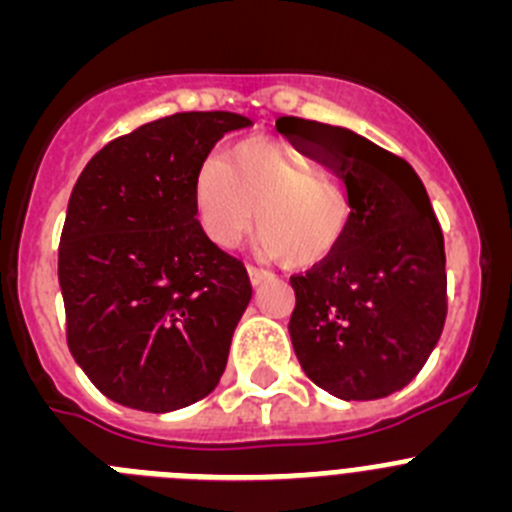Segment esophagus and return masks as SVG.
<instances>
[{"mask_svg": "<svg viewBox=\"0 0 512 512\" xmlns=\"http://www.w3.org/2000/svg\"><path fill=\"white\" fill-rule=\"evenodd\" d=\"M248 279H251L253 287H259V284H264L266 279H271L269 271L259 269V266H248Z\"/></svg>", "mask_w": 512, "mask_h": 512, "instance_id": "1", "label": "esophagus"}]
</instances>
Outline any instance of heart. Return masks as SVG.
<instances>
[{
    "mask_svg": "<svg viewBox=\"0 0 512 512\" xmlns=\"http://www.w3.org/2000/svg\"><path fill=\"white\" fill-rule=\"evenodd\" d=\"M194 215L215 246H235L253 225L271 259L307 269L343 241L351 197L338 179L277 140L248 138L197 171Z\"/></svg>",
    "mask_w": 512,
    "mask_h": 512,
    "instance_id": "b5f03b06",
    "label": "heart"
}]
</instances>
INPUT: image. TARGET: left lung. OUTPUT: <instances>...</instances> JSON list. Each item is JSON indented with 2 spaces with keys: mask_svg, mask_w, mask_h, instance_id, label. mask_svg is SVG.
I'll return each mask as SVG.
<instances>
[{
  "mask_svg": "<svg viewBox=\"0 0 512 512\" xmlns=\"http://www.w3.org/2000/svg\"><path fill=\"white\" fill-rule=\"evenodd\" d=\"M297 143L346 182L351 225L328 259L289 279V336L312 382L341 400L402 390L446 323L443 233L405 158L346 128L282 117Z\"/></svg>",
  "mask_w": 512,
  "mask_h": 512,
  "instance_id": "obj_1",
  "label": "left lung"
}]
</instances>
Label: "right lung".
Returning <instances> with one entry per match:
<instances>
[{
    "label": "right lung",
    "mask_w": 512,
    "mask_h": 512,
    "mask_svg": "<svg viewBox=\"0 0 512 512\" xmlns=\"http://www.w3.org/2000/svg\"><path fill=\"white\" fill-rule=\"evenodd\" d=\"M235 112H176L110 140L71 192L58 282L71 356L102 395L169 413L202 400L251 302L241 261L194 215V176Z\"/></svg>",
    "instance_id": "add662e5"
}]
</instances>
